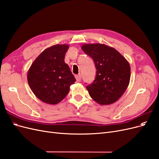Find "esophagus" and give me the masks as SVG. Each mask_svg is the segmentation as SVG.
I'll return each mask as SVG.
<instances>
[{"mask_svg": "<svg viewBox=\"0 0 159 159\" xmlns=\"http://www.w3.org/2000/svg\"><path fill=\"white\" fill-rule=\"evenodd\" d=\"M75 78L77 81H78V82H80V81H81V76L80 74H79V75H75Z\"/></svg>", "mask_w": 159, "mask_h": 159, "instance_id": "1", "label": "esophagus"}]
</instances>
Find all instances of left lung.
Returning a JSON list of instances; mask_svg holds the SVG:
<instances>
[{
	"label": "left lung",
	"instance_id": "obj_1",
	"mask_svg": "<svg viewBox=\"0 0 159 159\" xmlns=\"http://www.w3.org/2000/svg\"><path fill=\"white\" fill-rule=\"evenodd\" d=\"M81 49L93 59L97 70L93 82L86 87L91 98L102 105L116 102L129 84V61L114 48L104 44H85Z\"/></svg>",
	"mask_w": 159,
	"mask_h": 159
}]
</instances>
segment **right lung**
I'll return each mask as SVG.
<instances>
[{"instance_id":"obj_1","label":"right lung","mask_w":159,"mask_h":159,"mask_svg":"<svg viewBox=\"0 0 159 159\" xmlns=\"http://www.w3.org/2000/svg\"><path fill=\"white\" fill-rule=\"evenodd\" d=\"M68 44H56L45 49L33 61L27 74L31 90L44 103L56 105L63 100L75 79L64 61Z\"/></svg>"}]
</instances>
